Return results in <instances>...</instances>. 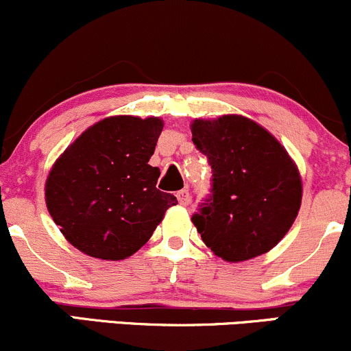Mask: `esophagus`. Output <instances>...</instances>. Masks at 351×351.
<instances>
[{"mask_svg":"<svg viewBox=\"0 0 351 351\" xmlns=\"http://www.w3.org/2000/svg\"><path fill=\"white\" fill-rule=\"evenodd\" d=\"M176 198H178L180 204H183V206H188V204H189V191H188V189H181V191H178V195H176Z\"/></svg>","mask_w":351,"mask_h":351,"instance_id":"esophagus-1","label":"esophagus"}]
</instances>
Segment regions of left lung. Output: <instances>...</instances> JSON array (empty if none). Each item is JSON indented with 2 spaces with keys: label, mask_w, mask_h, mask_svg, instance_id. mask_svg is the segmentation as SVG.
<instances>
[{
  "label": "left lung",
  "mask_w": 351,
  "mask_h": 351,
  "mask_svg": "<svg viewBox=\"0 0 351 351\" xmlns=\"http://www.w3.org/2000/svg\"><path fill=\"white\" fill-rule=\"evenodd\" d=\"M191 134L213 170L211 198L191 217L203 243L226 263L269 252L299 215L295 162L271 132L244 115L195 119Z\"/></svg>",
  "instance_id": "8db88e82"
}]
</instances>
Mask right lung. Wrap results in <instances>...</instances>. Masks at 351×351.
<instances>
[{
	"instance_id": "obj_1",
	"label": "right lung",
	"mask_w": 351,
	"mask_h": 351,
	"mask_svg": "<svg viewBox=\"0 0 351 351\" xmlns=\"http://www.w3.org/2000/svg\"><path fill=\"white\" fill-rule=\"evenodd\" d=\"M160 117L114 115L82 132L52 165L44 196L62 236L80 252L122 261L138 251L178 201L156 189L148 165Z\"/></svg>"
}]
</instances>
